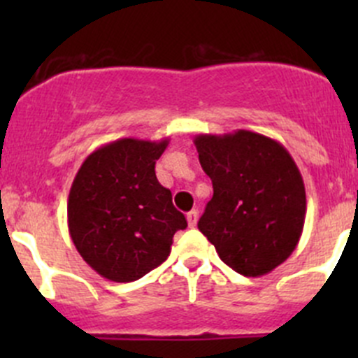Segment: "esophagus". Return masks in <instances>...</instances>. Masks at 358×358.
I'll return each instance as SVG.
<instances>
[{
	"mask_svg": "<svg viewBox=\"0 0 358 358\" xmlns=\"http://www.w3.org/2000/svg\"><path fill=\"white\" fill-rule=\"evenodd\" d=\"M197 220H199V211L197 209H192V211L187 213V222H189L190 227H196Z\"/></svg>",
	"mask_w": 358,
	"mask_h": 358,
	"instance_id": "34e87169",
	"label": "esophagus"
}]
</instances>
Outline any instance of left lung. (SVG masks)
<instances>
[{
  "mask_svg": "<svg viewBox=\"0 0 358 358\" xmlns=\"http://www.w3.org/2000/svg\"><path fill=\"white\" fill-rule=\"evenodd\" d=\"M213 197L199 230L223 263L262 277L286 262L301 237L306 194L286 147L259 133L237 129L194 138Z\"/></svg>",
  "mask_w": 358,
  "mask_h": 358,
  "instance_id": "1",
  "label": "left lung"
}]
</instances>
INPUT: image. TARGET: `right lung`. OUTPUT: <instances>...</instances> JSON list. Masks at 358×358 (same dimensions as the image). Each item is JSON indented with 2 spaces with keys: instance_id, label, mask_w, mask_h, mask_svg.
<instances>
[{
  "instance_id": "1",
  "label": "right lung",
  "mask_w": 358,
  "mask_h": 358,
  "mask_svg": "<svg viewBox=\"0 0 358 358\" xmlns=\"http://www.w3.org/2000/svg\"><path fill=\"white\" fill-rule=\"evenodd\" d=\"M169 138H119L93 150L67 199L69 234L103 279L133 282L161 265L187 220L157 182L156 161Z\"/></svg>"
}]
</instances>
